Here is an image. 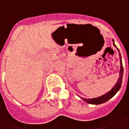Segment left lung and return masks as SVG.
<instances>
[{
    "instance_id": "left-lung-1",
    "label": "left lung",
    "mask_w": 129,
    "mask_h": 129,
    "mask_svg": "<svg viewBox=\"0 0 129 129\" xmlns=\"http://www.w3.org/2000/svg\"><path fill=\"white\" fill-rule=\"evenodd\" d=\"M113 41V45L117 48L116 45L114 44V40H112ZM117 49L118 50L119 52V57H120V72H119V77L117 81L116 84L114 85V87L112 88L109 92L106 93V94L103 95L101 96V97H97V98H93V99H87L82 98V97H80L82 100H84L85 102H87L89 104H101L104 103V102H107V101H109L110 99H111L112 97H114L115 94H116L117 92L120 89L121 85H122V77H123V66H122V58H121V55L120 54V52L118 48H117Z\"/></svg>"
}]
</instances>
